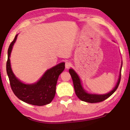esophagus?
Segmentation results:
<instances>
[{
	"instance_id": "obj_1",
	"label": "esophagus",
	"mask_w": 130,
	"mask_h": 130,
	"mask_svg": "<svg viewBox=\"0 0 130 130\" xmlns=\"http://www.w3.org/2000/svg\"><path fill=\"white\" fill-rule=\"evenodd\" d=\"M71 66V63L70 62H65V68H69Z\"/></svg>"
}]
</instances>
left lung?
Wrapping results in <instances>:
<instances>
[{
    "instance_id": "1",
    "label": "left lung",
    "mask_w": 130,
    "mask_h": 130,
    "mask_svg": "<svg viewBox=\"0 0 130 130\" xmlns=\"http://www.w3.org/2000/svg\"><path fill=\"white\" fill-rule=\"evenodd\" d=\"M121 70H122V68H121ZM69 73L70 76L72 77V80H73V85L74 91H75V93L76 94L77 96L81 100L84 101V102L91 103H99L107 99L108 98L109 96H111L114 92L116 91L118 88L119 85L120 79H121V72L119 75V78L116 85L114 89L108 93L105 94H89L87 93L86 92L84 91V89L83 88L82 85L81 84V81L80 80V78L78 76L77 74L72 69H70Z\"/></svg>"
}]
</instances>
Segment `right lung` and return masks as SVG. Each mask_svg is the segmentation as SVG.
<instances>
[{"mask_svg": "<svg viewBox=\"0 0 130 130\" xmlns=\"http://www.w3.org/2000/svg\"><path fill=\"white\" fill-rule=\"evenodd\" d=\"M17 36L18 35L15 36L8 47L6 63V70L12 91L19 99L28 104L38 106L49 104L54 98L57 80L65 69V63H59L47 70L37 83L33 84H23L15 76L10 65L11 52Z\"/></svg>", "mask_w": 130, "mask_h": 130, "instance_id": "add662e5", "label": "right lung"}]
</instances>
